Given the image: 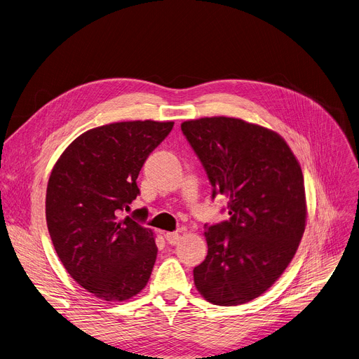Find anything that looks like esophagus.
Listing matches in <instances>:
<instances>
[{"instance_id":"obj_1","label":"esophagus","mask_w":359,"mask_h":359,"mask_svg":"<svg viewBox=\"0 0 359 359\" xmlns=\"http://www.w3.org/2000/svg\"><path fill=\"white\" fill-rule=\"evenodd\" d=\"M165 238H166V241H168L170 245H176V243H179V241L182 239V236H180L179 232H168V233L165 235Z\"/></svg>"}]
</instances>
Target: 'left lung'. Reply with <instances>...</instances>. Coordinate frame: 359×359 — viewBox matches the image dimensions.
Segmentation results:
<instances>
[{
	"label": "left lung",
	"instance_id": "1",
	"mask_svg": "<svg viewBox=\"0 0 359 359\" xmlns=\"http://www.w3.org/2000/svg\"><path fill=\"white\" fill-rule=\"evenodd\" d=\"M212 184L229 199V220L205 226L208 256L193 269L201 295L220 306L266 292L295 256L306 222L304 175L286 142L233 117L182 123Z\"/></svg>",
	"mask_w": 359,
	"mask_h": 359
}]
</instances>
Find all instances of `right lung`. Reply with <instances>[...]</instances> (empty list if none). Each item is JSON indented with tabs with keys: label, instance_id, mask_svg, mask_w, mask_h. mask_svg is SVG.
<instances>
[{
	"label": "right lung",
	"instance_id": "add662e5",
	"mask_svg": "<svg viewBox=\"0 0 359 359\" xmlns=\"http://www.w3.org/2000/svg\"><path fill=\"white\" fill-rule=\"evenodd\" d=\"M173 121H121L79 136L48 179L50 238L70 276L97 298L127 301L147 285L157 246L143 209L120 217L140 190L136 179Z\"/></svg>",
	"mask_w": 359,
	"mask_h": 359
}]
</instances>
